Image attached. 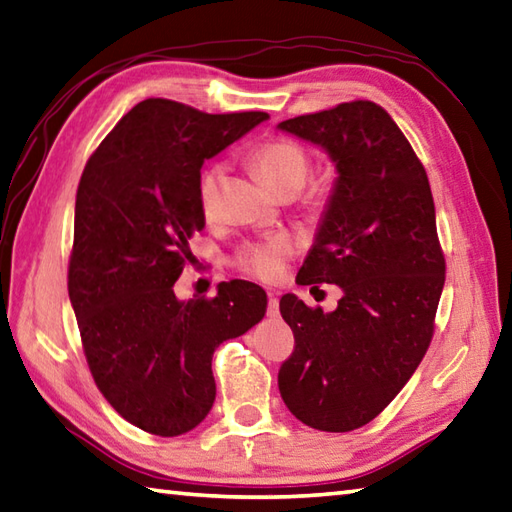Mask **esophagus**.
Here are the masks:
<instances>
[{"instance_id": "esophagus-1", "label": "esophagus", "mask_w": 512, "mask_h": 512, "mask_svg": "<svg viewBox=\"0 0 512 512\" xmlns=\"http://www.w3.org/2000/svg\"><path fill=\"white\" fill-rule=\"evenodd\" d=\"M278 313H280V302H278L276 295H271V293H269V302H267V315H269V317H278Z\"/></svg>"}]
</instances>
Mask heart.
<instances>
[{
  "label": "heart",
  "mask_w": 512,
  "mask_h": 512,
  "mask_svg": "<svg viewBox=\"0 0 512 512\" xmlns=\"http://www.w3.org/2000/svg\"><path fill=\"white\" fill-rule=\"evenodd\" d=\"M249 162L258 170L267 184L280 195H295L302 190V203L306 210L320 212L331 199L333 179L328 175L309 177L311 160L302 144L289 138H271L254 146ZM225 179V164L210 162L201 168L197 177V201L206 219H214L221 208V188ZM295 254L293 238L287 234H269L247 241L234 252V265L258 280L274 282L285 274L287 260Z\"/></svg>",
  "instance_id": "1"
}]
</instances>
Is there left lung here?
I'll list each match as a JSON object with an SVG mask.
<instances>
[{
	"mask_svg": "<svg viewBox=\"0 0 512 512\" xmlns=\"http://www.w3.org/2000/svg\"><path fill=\"white\" fill-rule=\"evenodd\" d=\"M278 127L320 144L337 164L335 192L298 280L344 291L333 313L282 295L295 346L278 388L304 425L352 431L392 403L434 337L445 285L434 197L412 144L377 102H342Z\"/></svg>",
	"mask_w": 512,
	"mask_h": 512,
	"instance_id": "left-lung-1",
	"label": "left lung"
}]
</instances>
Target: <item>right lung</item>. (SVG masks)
Instances as JSON below:
<instances>
[{"instance_id":"1","label":"right lung","mask_w":512,"mask_h":512,"mask_svg":"<svg viewBox=\"0 0 512 512\" xmlns=\"http://www.w3.org/2000/svg\"><path fill=\"white\" fill-rule=\"evenodd\" d=\"M265 111L206 113L146 98L89 157L76 190L67 291L89 372L124 420L155 436H181L212 410V355L263 320L267 295L245 280L214 298H175L206 225L201 166Z\"/></svg>"}]
</instances>
